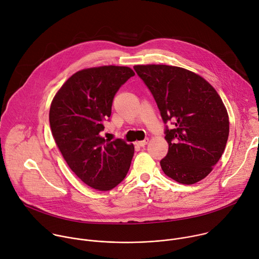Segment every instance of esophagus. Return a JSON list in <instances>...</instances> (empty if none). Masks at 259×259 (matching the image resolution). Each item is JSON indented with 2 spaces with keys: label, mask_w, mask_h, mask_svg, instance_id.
Wrapping results in <instances>:
<instances>
[{
  "label": "esophagus",
  "mask_w": 259,
  "mask_h": 259,
  "mask_svg": "<svg viewBox=\"0 0 259 259\" xmlns=\"http://www.w3.org/2000/svg\"><path fill=\"white\" fill-rule=\"evenodd\" d=\"M147 142H149V139L145 138L144 140H141V141H137V142H135V144H136V145H138V146H144L145 144H147Z\"/></svg>",
  "instance_id": "34e87169"
}]
</instances>
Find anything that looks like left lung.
I'll return each mask as SVG.
<instances>
[{"instance_id":"1","label":"left lung","mask_w":259,"mask_h":259,"mask_svg":"<svg viewBox=\"0 0 259 259\" xmlns=\"http://www.w3.org/2000/svg\"><path fill=\"white\" fill-rule=\"evenodd\" d=\"M134 70L153 94L165 124L169 150L160 162L162 170L182 184L202 180L223 156L229 138L223 100L206 80L188 69L149 64L135 65Z\"/></svg>"}]
</instances>
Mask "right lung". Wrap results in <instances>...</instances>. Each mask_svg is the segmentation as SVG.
Here are the masks:
<instances>
[{
  "label": "right lung",
  "mask_w": 259,
  "mask_h": 259,
  "mask_svg": "<svg viewBox=\"0 0 259 259\" xmlns=\"http://www.w3.org/2000/svg\"><path fill=\"white\" fill-rule=\"evenodd\" d=\"M134 71L127 66H100L77 71L55 95L50 128L67 165L87 186L98 191L116 188L126 177L133 144L100 136L112 114L113 100Z\"/></svg>",
  "instance_id": "add662e5"
}]
</instances>
